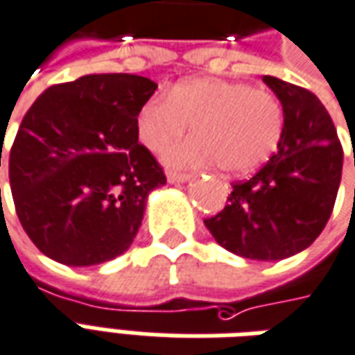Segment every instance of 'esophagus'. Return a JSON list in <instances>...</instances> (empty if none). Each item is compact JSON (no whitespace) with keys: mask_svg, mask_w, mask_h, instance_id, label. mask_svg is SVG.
I'll list each match as a JSON object with an SVG mask.
<instances>
[{"mask_svg":"<svg viewBox=\"0 0 355 355\" xmlns=\"http://www.w3.org/2000/svg\"><path fill=\"white\" fill-rule=\"evenodd\" d=\"M190 180V175H184V173H167V182L169 184H182V182H188Z\"/></svg>","mask_w":355,"mask_h":355,"instance_id":"1","label":"esophagus"}]
</instances>
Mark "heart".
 <instances>
[{
    "mask_svg": "<svg viewBox=\"0 0 355 355\" xmlns=\"http://www.w3.org/2000/svg\"><path fill=\"white\" fill-rule=\"evenodd\" d=\"M194 138L163 153L169 167H205L217 163L227 175L259 169L279 150L284 109L279 98L246 83L225 78H190L169 96H155L138 111L140 142L159 152L186 130Z\"/></svg>",
    "mask_w": 355,
    "mask_h": 355,
    "instance_id": "b5f03b06",
    "label": "heart"
}]
</instances>
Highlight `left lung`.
Instances as JSON below:
<instances>
[{
	"instance_id": "8db88e82",
	"label": "left lung",
	"mask_w": 355,
	"mask_h": 355,
	"mask_svg": "<svg viewBox=\"0 0 355 355\" xmlns=\"http://www.w3.org/2000/svg\"><path fill=\"white\" fill-rule=\"evenodd\" d=\"M284 109L279 150L254 177L232 184L227 205L203 225L232 254L279 261L313 244L331 217L342 178V146L315 94L263 76Z\"/></svg>"
}]
</instances>
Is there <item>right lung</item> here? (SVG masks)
Returning a JSON list of instances; mask_svg holds the SVG:
<instances>
[{
	"instance_id": "1",
	"label": "right lung",
	"mask_w": 355,
	"mask_h": 355,
	"mask_svg": "<svg viewBox=\"0 0 355 355\" xmlns=\"http://www.w3.org/2000/svg\"><path fill=\"white\" fill-rule=\"evenodd\" d=\"M157 84L138 74H86L32 103L9 155L22 229L57 263L90 267L135 242L148 196L165 175L138 144V111Z\"/></svg>"
}]
</instances>
